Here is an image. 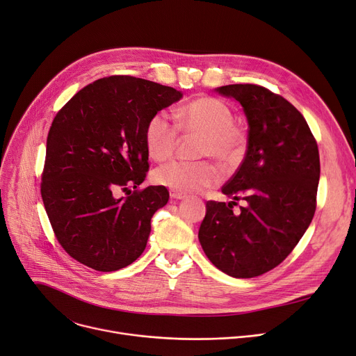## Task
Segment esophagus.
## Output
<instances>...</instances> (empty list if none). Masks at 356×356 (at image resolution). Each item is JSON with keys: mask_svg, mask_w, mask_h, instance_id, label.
I'll return each mask as SVG.
<instances>
[{"mask_svg": "<svg viewBox=\"0 0 356 356\" xmlns=\"http://www.w3.org/2000/svg\"><path fill=\"white\" fill-rule=\"evenodd\" d=\"M170 196H172L173 199H177V200L186 197V195H184L183 192H179V191H170Z\"/></svg>", "mask_w": 356, "mask_h": 356, "instance_id": "obj_1", "label": "esophagus"}]
</instances>
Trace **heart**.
<instances>
[{"label":"heart","instance_id":"b5f03b06","mask_svg":"<svg viewBox=\"0 0 356 356\" xmlns=\"http://www.w3.org/2000/svg\"><path fill=\"white\" fill-rule=\"evenodd\" d=\"M176 122L164 111L148 120L144 141L149 156L163 161L172 157L179 143V131L200 134L197 157H212L223 167H235L244 159L247 133L234 122L232 109L220 99L199 97L175 111ZM220 170L211 160H173L157 167L153 179L157 184L179 192H197L220 181Z\"/></svg>","mask_w":356,"mask_h":356}]
</instances>
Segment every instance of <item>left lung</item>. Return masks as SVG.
<instances>
[{
	"instance_id": "left-lung-1",
	"label": "left lung",
	"mask_w": 356,
	"mask_h": 356,
	"mask_svg": "<svg viewBox=\"0 0 356 356\" xmlns=\"http://www.w3.org/2000/svg\"><path fill=\"white\" fill-rule=\"evenodd\" d=\"M216 90L244 108L248 148L222 188L234 200H208L199 241L220 271L252 278L282 264L309 228L321 177L319 149L300 111L278 93L252 83ZM238 200L245 207L236 213Z\"/></svg>"
}]
</instances>
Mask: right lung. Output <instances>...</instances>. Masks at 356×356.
<instances>
[{"label":"right lung","instance_id":"obj_1","mask_svg":"<svg viewBox=\"0 0 356 356\" xmlns=\"http://www.w3.org/2000/svg\"><path fill=\"white\" fill-rule=\"evenodd\" d=\"M180 98L175 88L114 74L82 88L56 114L40 192L56 239L78 263L117 271L145 250L168 191L140 189L149 167L144 131ZM120 191L127 196L117 198Z\"/></svg>","mask_w":356,"mask_h":356}]
</instances>
